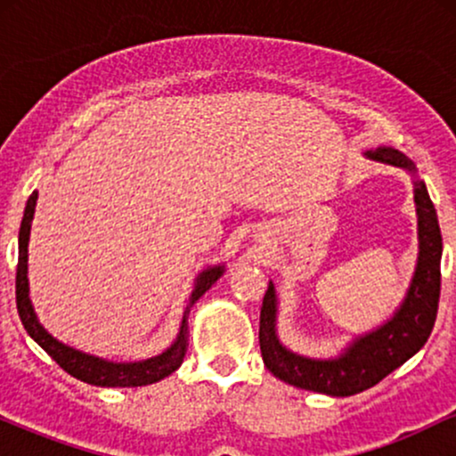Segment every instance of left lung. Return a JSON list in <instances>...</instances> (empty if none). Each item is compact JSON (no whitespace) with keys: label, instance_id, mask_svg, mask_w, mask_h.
<instances>
[{"label":"left lung","instance_id":"8db88e82","mask_svg":"<svg viewBox=\"0 0 456 456\" xmlns=\"http://www.w3.org/2000/svg\"><path fill=\"white\" fill-rule=\"evenodd\" d=\"M366 159L401 167L416 174V167L395 148L364 151ZM413 201L418 214V264L405 300L384 326L362 334L338 358L315 360L282 347L276 337V291L268 285L259 317L261 358L274 378L296 388L322 392L330 396H352L373 388L386 375L422 349L431 337L437 317L439 287H442V232L437 212L422 180H413Z\"/></svg>","mask_w":456,"mask_h":456}]
</instances>
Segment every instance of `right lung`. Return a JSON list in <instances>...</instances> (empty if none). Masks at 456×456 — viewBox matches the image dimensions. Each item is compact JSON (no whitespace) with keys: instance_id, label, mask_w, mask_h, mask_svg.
I'll return each mask as SVG.
<instances>
[{"instance_id":"right-lung-1","label":"right lung","mask_w":456,"mask_h":456,"mask_svg":"<svg viewBox=\"0 0 456 456\" xmlns=\"http://www.w3.org/2000/svg\"><path fill=\"white\" fill-rule=\"evenodd\" d=\"M36 199L38 192H31L28 199V206H25L23 221H20V232H19V265H17V308L19 317L23 322V328L28 330V334L34 338L40 347L45 349L51 358L55 360L66 373H70L72 378L86 381V384L101 386V388H134V386H148L156 384V381L165 379L167 375H171L177 366L182 364L186 355V315L191 311V306L206 294L208 289L223 276L224 265H214V268L203 270L197 276L195 289H192L191 300H188L184 319H182L180 334H177L175 343L171 345L167 352L154 358L141 360V362H109V360L96 358V355L77 352V349L68 347V345L60 343L57 338L51 337L46 330L40 326L38 317H36L34 306L29 300V282H28V244H29V229L31 221H34V210H36Z\"/></svg>"}]
</instances>
